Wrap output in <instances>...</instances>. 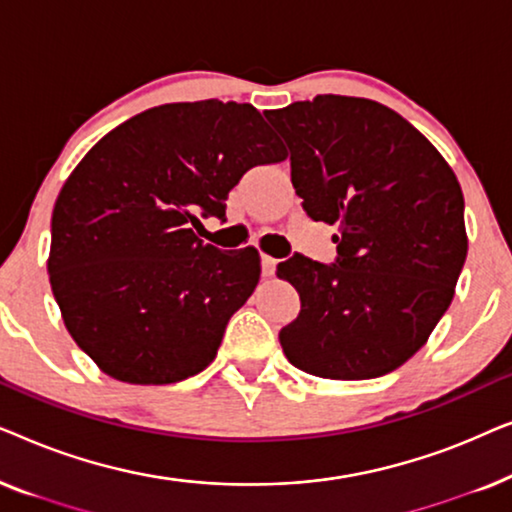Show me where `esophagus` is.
<instances>
[{"instance_id": "1", "label": "esophagus", "mask_w": 512, "mask_h": 512, "mask_svg": "<svg viewBox=\"0 0 512 512\" xmlns=\"http://www.w3.org/2000/svg\"><path fill=\"white\" fill-rule=\"evenodd\" d=\"M275 268H277L275 258H272V256H261V275L263 277L275 275Z\"/></svg>"}]
</instances>
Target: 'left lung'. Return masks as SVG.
I'll return each mask as SVG.
<instances>
[{
	"label": "left lung",
	"instance_id": "8db88e82",
	"mask_svg": "<svg viewBox=\"0 0 512 512\" xmlns=\"http://www.w3.org/2000/svg\"><path fill=\"white\" fill-rule=\"evenodd\" d=\"M265 118L289 146L305 214L340 230L333 263L293 254L277 265L300 296L298 317L279 331L286 359L328 380L387 375L452 303L468 251L459 181L380 102L317 95Z\"/></svg>",
	"mask_w": 512,
	"mask_h": 512
}]
</instances>
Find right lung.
I'll return each mask as SVG.
<instances>
[{
	"label": "right lung",
	"instance_id": "1",
	"mask_svg": "<svg viewBox=\"0 0 512 512\" xmlns=\"http://www.w3.org/2000/svg\"><path fill=\"white\" fill-rule=\"evenodd\" d=\"M286 153L237 102L153 107L102 137L62 186L48 275L67 331L114 380L172 384L214 361L261 275L256 249L193 233L242 174Z\"/></svg>",
	"mask_w": 512,
	"mask_h": 512
}]
</instances>
